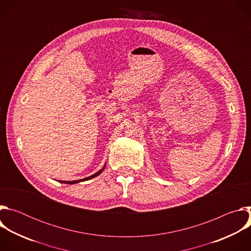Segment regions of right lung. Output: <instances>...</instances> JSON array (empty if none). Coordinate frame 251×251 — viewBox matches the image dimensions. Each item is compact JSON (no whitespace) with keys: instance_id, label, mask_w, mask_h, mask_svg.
<instances>
[{"instance_id":"right-lung-1","label":"right lung","mask_w":251,"mask_h":251,"mask_svg":"<svg viewBox=\"0 0 251 251\" xmlns=\"http://www.w3.org/2000/svg\"><path fill=\"white\" fill-rule=\"evenodd\" d=\"M105 169V166L100 170V171H98L97 173H95L94 175H92V176H87V177H84V178H82V180H78V181H70V182H65V181H60L61 183H64V184H69V185H73V184H77V183H79V182H83V181H87V180H90V178H92V177H94V176H97L98 175H100L102 172H103V170Z\"/></svg>"}]
</instances>
